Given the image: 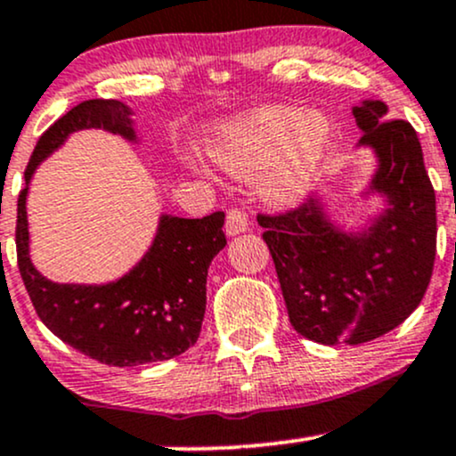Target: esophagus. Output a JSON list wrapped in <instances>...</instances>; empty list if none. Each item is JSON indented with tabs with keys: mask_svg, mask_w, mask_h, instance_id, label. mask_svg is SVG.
Masks as SVG:
<instances>
[{
	"mask_svg": "<svg viewBox=\"0 0 456 456\" xmlns=\"http://www.w3.org/2000/svg\"><path fill=\"white\" fill-rule=\"evenodd\" d=\"M248 226H249V222H248V217H246V213H243V210H239V208H230L228 210V215H226V234H228V237H234V234L246 232Z\"/></svg>",
	"mask_w": 456,
	"mask_h": 456,
	"instance_id": "1",
	"label": "esophagus"
}]
</instances>
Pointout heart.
Here are the masks:
<instances>
[{
	"instance_id": "1",
	"label": "heart",
	"mask_w": 456,
	"mask_h": 456,
	"mask_svg": "<svg viewBox=\"0 0 456 456\" xmlns=\"http://www.w3.org/2000/svg\"><path fill=\"white\" fill-rule=\"evenodd\" d=\"M330 139L332 126L324 112L263 106L219 126L208 154L237 178H248L269 165L261 193L269 202L285 207L305 198L311 189ZM191 169L200 171L195 163Z\"/></svg>"
}]
</instances>
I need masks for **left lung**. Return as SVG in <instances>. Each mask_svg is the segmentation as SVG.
<instances>
[{"instance_id": "8db88e82", "label": "left lung", "mask_w": 456, "mask_h": 456, "mask_svg": "<svg viewBox=\"0 0 456 456\" xmlns=\"http://www.w3.org/2000/svg\"><path fill=\"white\" fill-rule=\"evenodd\" d=\"M385 102L352 109L359 148L376 156L361 198L385 208L346 230L320 195L276 217L258 215L281 281L289 322L306 339L350 346L383 337L422 302L437 252L435 191L413 126L387 119Z\"/></svg>"}]
</instances>
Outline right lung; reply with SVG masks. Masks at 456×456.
<instances>
[{
  "mask_svg": "<svg viewBox=\"0 0 456 456\" xmlns=\"http://www.w3.org/2000/svg\"><path fill=\"white\" fill-rule=\"evenodd\" d=\"M134 110L119 100H86L38 139L17 202V258L38 317L82 354L115 367L167 361L198 341L207 311L208 265L226 248L222 210L202 219L163 213L154 241L130 272L104 285L53 282L34 267L28 230V191L38 165L69 134L102 128L139 143Z\"/></svg>",
  "mask_w": 456,
  "mask_h": 456,
  "instance_id": "obj_1",
  "label": "right lung"
}]
</instances>
